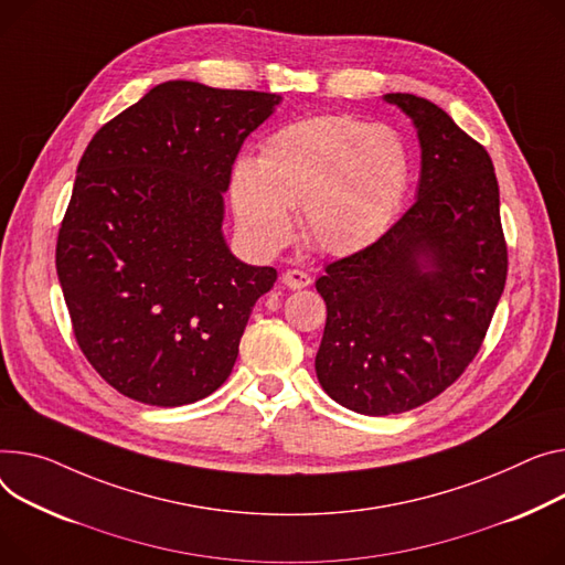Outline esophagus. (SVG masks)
<instances>
[{"mask_svg":"<svg viewBox=\"0 0 565 565\" xmlns=\"http://www.w3.org/2000/svg\"><path fill=\"white\" fill-rule=\"evenodd\" d=\"M281 284L288 286L290 290H297V288H307L311 284V277L302 270H286L281 275Z\"/></svg>","mask_w":565,"mask_h":565,"instance_id":"esophagus-1","label":"esophagus"}]
</instances>
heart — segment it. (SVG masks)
I'll return each instance as SVG.
<instances>
[{"mask_svg": "<svg viewBox=\"0 0 565 565\" xmlns=\"http://www.w3.org/2000/svg\"><path fill=\"white\" fill-rule=\"evenodd\" d=\"M411 177V152L397 129L316 116L275 131L256 161H236L232 204L256 249L281 247L292 234L290 209H302L316 247L352 254L391 227Z\"/></svg>", "mask_w": 565, "mask_h": 565, "instance_id": "1", "label": "heart"}]
</instances>
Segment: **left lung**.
<instances>
[{"mask_svg": "<svg viewBox=\"0 0 565 565\" xmlns=\"http://www.w3.org/2000/svg\"><path fill=\"white\" fill-rule=\"evenodd\" d=\"M420 140L413 206L316 281L327 324L324 393L363 416L416 408L452 386L481 348L507 281L500 188L486 149L429 99L388 93Z\"/></svg>", "mask_w": 565, "mask_h": 565, "instance_id": "left-lung-1", "label": "left lung"}]
</instances>
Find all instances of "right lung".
Instances as JSON below:
<instances>
[{"label": "right lung", "mask_w": 565, "mask_h": 565, "mask_svg": "<svg viewBox=\"0 0 565 565\" xmlns=\"http://www.w3.org/2000/svg\"><path fill=\"white\" fill-rule=\"evenodd\" d=\"M279 95L166 82L88 142L56 243L77 343L102 380L152 406L209 397L232 374L277 270L224 241L243 140Z\"/></svg>", "instance_id": "right-lung-1"}]
</instances>
